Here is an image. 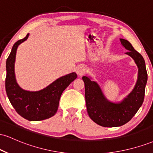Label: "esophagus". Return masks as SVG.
<instances>
[{
  "label": "esophagus",
  "mask_w": 153,
  "mask_h": 153,
  "mask_svg": "<svg viewBox=\"0 0 153 153\" xmlns=\"http://www.w3.org/2000/svg\"><path fill=\"white\" fill-rule=\"evenodd\" d=\"M76 73L79 76H81L85 73V68L83 66H78L76 68Z\"/></svg>",
  "instance_id": "34e87169"
}]
</instances>
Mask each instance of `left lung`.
I'll use <instances>...</instances> for the list:
<instances>
[{"instance_id": "left-lung-1", "label": "left lung", "mask_w": 153, "mask_h": 153, "mask_svg": "<svg viewBox=\"0 0 153 153\" xmlns=\"http://www.w3.org/2000/svg\"><path fill=\"white\" fill-rule=\"evenodd\" d=\"M122 45L128 50L126 54L134 59L138 67V78L133 91L122 102L108 101L96 82L82 76L85 83V97L87 111L90 118L104 127H120L131 120L144 101L147 73L143 56L136 51L129 42L120 39Z\"/></svg>"}]
</instances>
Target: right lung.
<instances>
[{
  "label": "right lung",
  "mask_w": 153,
  "mask_h": 153,
  "mask_svg": "<svg viewBox=\"0 0 153 153\" xmlns=\"http://www.w3.org/2000/svg\"><path fill=\"white\" fill-rule=\"evenodd\" d=\"M29 34L13 45L6 60V91L10 103L16 111L29 121H42L54 116L58 109L60 96L65 89L77 78L72 73L56 80L39 91H24L16 81L14 63L17 47L27 39Z\"/></svg>",
  "instance_id": "right-lung-1"
}]
</instances>
